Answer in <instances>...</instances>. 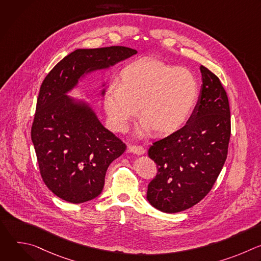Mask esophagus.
<instances>
[{"mask_svg": "<svg viewBox=\"0 0 261 261\" xmlns=\"http://www.w3.org/2000/svg\"><path fill=\"white\" fill-rule=\"evenodd\" d=\"M128 151L130 153L135 154V155H143L144 152H145L144 148L142 146H140V145H129Z\"/></svg>", "mask_w": 261, "mask_h": 261, "instance_id": "34e87169", "label": "esophagus"}]
</instances>
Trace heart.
I'll list each match as a JSON object with an SVG mask.
<instances>
[{
	"label": "heart",
	"instance_id": "1",
	"mask_svg": "<svg viewBox=\"0 0 261 261\" xmlns=\"http://www.w3.org/2000/svg\"><path fill=\"white\" fill-rule=\"evenodd\" d=\"M199 94L194 74L156 59H142L125 66L119 84L111 83L104 96V109L110 127L126 132L138 113L139 137L152 129L158 134L179 130L192 115Z\"/></svg>",
	"mask_w": 261,
	"mask_h": 261
}]
</instances>
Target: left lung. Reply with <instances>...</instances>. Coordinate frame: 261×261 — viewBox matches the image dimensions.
<instances>
[{
    "mask_svg": "<svg viewBox=\"0 0 261 261\" xmlns=\"http://www.w3.org/2000/svg\"><path fill=\"white\" fill-rule=\"evenodd\" d=\"M201 89L193 113L182 128L157 140L148 156L158 166L146 199L164 213L198 203L211 191L227 158L230 109L220 80L200 66Z\"/></svg>",
    "mask_w": 261,
    "mask_h": 261,
    "instance_id": "left-lung-1",
    "label": "left lung"
}]
</instances>
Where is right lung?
Returning a JSON list of instances; mask_svg holds the SVG:
<instances>
[{
    "label": "right lung",
    "mask_w": 261,
    "mask_h": 261,
    "mask_svg": "<svg viewBox=\"0 0 261 261\" xmlns=\"http://www.w3.org/2000/svg\"><path fill=\"white\" fill-rule=\"evenodd\" d=\"M136 54L125 46L76 49L61 60L41 85L31 137L43 181L65 201L82 203L99 196L108 166L126 150L89 102L68 94L89 74Z\"/></svg>",
    "instance_id": "right-lung-1"
}]
</instances>
